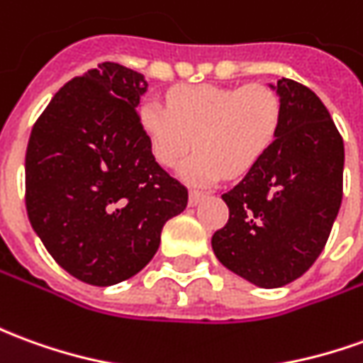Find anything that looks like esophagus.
<instances>
[{
	"label": "esophagus",
	"instance_id": "34e87169",
	"mask_svg": "<svg viewBox=\"0 0 363 363\" xmlns=\"http://www.w3.org/2000/svg\"><path fill=\"white\" fill-rule=\"evenodd\" d=\"M204 199V194L202 192H199V190H190L189 192V204L190 206H196L200 200Z\"/></svg>",
	"mask_w": 363,
	"mask_h": 363
}]
</instances>
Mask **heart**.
I'll use <instances>...</instances> for the list:
<instances>
[{
  "instance_id": "b5f03b06",
  "label": "heart",
  "mask_w": 363,
  "mask_h": 363,
  "mask_svg": "<svg viewBox=\"0 0 363 363\" xmlns=\"http://www.w3.org/2000/svg\"><path fill=\"white\" fill-rule=\"evenodd\" d=\"M281 116V98L265 84L182 86L169 94V108L149 100L139 110L161 167L174 169L192 147L199 149L181 169L182 179L196 186L252 171L275 143Z\"/></svg>"
}]
</instances>
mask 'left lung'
<instances>
[{
	"mask_svg": "<svg viewBox=\"0 0 363 363\" xmlns=\"http://www.w3.org/2000/svg\"><path fill=\"white\" fill-rule=\"evenodd\" d=\"M281 129L267 155L222 194L230 218L212 235L218 261L261 289L311 269L342 204L344 141L306 86L281 78Z\"/></svg>",
	"mask_w": 363,
	"mask_h": 363,
	"instance_id": "obj_1",
	"label": "left lung"
}]
</instances>
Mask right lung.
<instances>
[{
	"label": "right lung",
	"instance_id": "add662e5",
	"mask_svg": "<svg viewBox=\"0 0 363 363\" xmlns=\"http://www.w3.org/2000/svg\"><path fill=\"white\" fill-rule=\"evenodd\" d=\"M143 74L102 62L62 86L35 121L25 204L35 234L72 277L110 287L159 250L189 190L151 153L138 106Z\"/></svg>",
	"mask_w": 363,
	"mask_h": 363
}]
</instances>
